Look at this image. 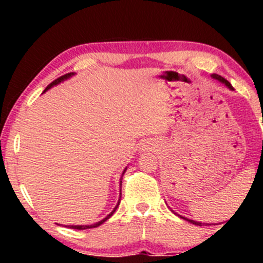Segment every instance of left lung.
Listing matches in <instances>:
<instances>
[{
	"instance_id": "obj_1",
	"label": "left lung",
	"mask_w": 263,
	"mask_h": 263,
	"mask_svg": "<svg viewBox=\"0 0 263 263\" xmlns=\"http://www.w3.org/2000/svg\"><path fill=\"white\" fill-rule=\"evenodd\" d=\"M211 77H213L214 79H215V80L220 81V83H221V84H224V85H225V86H228L229 89H230V90H234V89H232L231 84L229 83V81L226 80V79H224V78H222L221 75H218V74H213V75H211ZM172 211H173V210H172ZM173 213H174V211H173ZM174 214H176V215L179 216V218H182L183 220H186V221H189L190 224H193V225H198V226H203V225H210V224H208V222H200V221H195V220L188 219V218H185V216H182V215H179V214H177V213H174Z\"/></svg>"
}]
</instances>
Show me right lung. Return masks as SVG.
Masks as SVG:
<instances>
[{
	"mask_svg": "<svg viewBox=\"0 0 263 263\" xmlns=\"http://www.w3.org/2000/svg\"><path fill=\"white\" fill-rule=\"evenodd\" d=\"M73 75H74V73H69V74H65V75H63V77L58 78V79H57V80H54L52 84H49V85H48L47 87H45V90H44L43 92L47 91V90H49L50 87H53V86L58 85V84L63 83V81H64V80L69 79V78H71V77H73ZM126 170H127V168H125V171L122 172V176H123V174H125ZM122 176H121V178H120V188H121V185H122ZM120 200H121V189H120V199H119V201H117L116 206L114 208V210L111 211L110 214H108V215L106 216V218H104V219H102V220H100V221L95 222V224H91V225H66V226H68V228H70V229H77V230H85V229H92V228H98V226H100L101 224H104V222L106 221L107 219H110L111 216H112V214L115 213V211H116L117 208H119V205H120Z\"/></svg>",
	"mask_w": 263,
	"mask_h": 263,
	"instance_id": "obj_1",
	"label": "right lung"
}]
</instances>
